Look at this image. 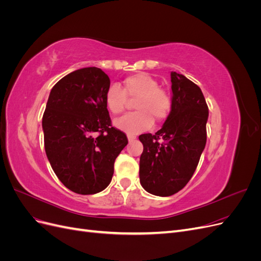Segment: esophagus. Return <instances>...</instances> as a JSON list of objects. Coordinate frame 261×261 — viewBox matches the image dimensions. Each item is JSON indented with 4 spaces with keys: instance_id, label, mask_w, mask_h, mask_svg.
Here are the masks:
<instances>
[{
    "instance_id": "obj_1",
    "label": "esophagus",
    "mask_w": 261,
    "mask_h": 261,
    "mask_svg": "<svg viewBox=\"0 0 261 261\" xmlns=\"http://www.w3.org/2000/svg\"><path fill=\"white\" fill-rule=\"evenodd\" d=\"M134 139H136V137L135 136H128V141H129V143H132V141L134 140Z\"/></svg>"
}]
</instances>
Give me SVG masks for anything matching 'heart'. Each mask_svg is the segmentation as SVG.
Segmentation results:
<instances>
[{
    "mask_svg": "<svg viewBox=\"0 0 261 261\" xmlns=\"http://www.w3.org/2000/svg\"><path fill=\"white\" fill-rule=\"evenodd\" d=\"M127 97L135 99L134 108L137 111L117 118L115 126L128 135H137L151 127L153 118L163 122L172 109L170 94L160 88L155 78L147 73H137L126 77L123 89L118 85L110 86L106 92V106L113 114L124 111Z\"/></svg>",
    "mask_w": 261,
    "mask_h": 261,
    "instance_id": "heart-1",
    "label": "heart"
}]
</instances>
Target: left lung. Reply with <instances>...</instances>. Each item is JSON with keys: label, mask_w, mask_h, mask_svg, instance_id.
<instances>
[{"label": "left lung", "mask_w": 261, "mask_h": 261, "mask_svg": "<svg viewBox=\"0 0 261 261\" xmlns=\"http://www.w3.org/2000/svg\"><path fill=\"white\" fill-rule=\"evenodd\" d=\"M172 109L162 128L143 134L140 184L150 194L174 195L184 188L198 165L207 141L208 106L201 89L184 75L171 73Z\"/></svg>", "instance_id": "8db88e82"}]
</instances>
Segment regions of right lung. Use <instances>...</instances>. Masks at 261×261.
<instances>
[{
	"label": "right lung",
	"instance_id": "right-lung-1",
	"mask_svg": "<svg viewBox=\"0 0 261 261\" xmlns=\"http://www.w3.org/2000/svg\"><path fill=\"white\" fill-rule=\"evenodd\" d=\"M110 78L98 67H85L54 85L42 117L44 149L55 174L76 194L108 187L114 162L128 144L112 126L106 106Z\"/></svg>",
	"mask_w": 261,
	"mask_h": 261
}]
</instances>
